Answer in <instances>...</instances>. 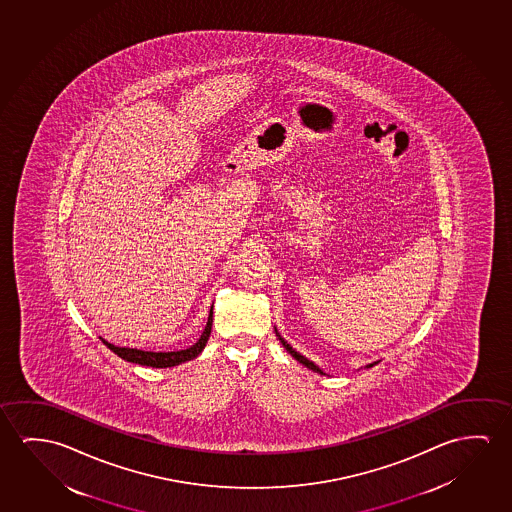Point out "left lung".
Wrapping results in <instances>:
<instances>
[{"label": "left lung", "mask_w": 512, "mask_h": 512, "mask_svg": "<svg viewBox=\"0 0 512 512\" xmlns=\"http://www.w3.org/2000/svg\"><path fill=\"white\" fill-rule=\"evenodd\" d=\"M275 333L276 337H278V340L282 342V346H284L285 349H287V353H291V356L292 358H294V360H298L299 363H303V365H305L307 369L314 370V372H319V374H324L323 370L319 369V367H317V365H315L314 362H310L308 358H305L303 354L298 353L296 349H292L291 344H287V340H284V337H282V335L278 333V330H276V328ZM378 363L379 362L369 363V365H367V369H370V367H374V365H378Z\"/></svg>", "instance_id": "1"}]
</instances>
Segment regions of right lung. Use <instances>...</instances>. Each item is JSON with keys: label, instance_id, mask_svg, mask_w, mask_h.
<instances>
[{"label": "right lung", "instance_id": "1", "mask_svg": "<svg viewBox=\"0 0 512 512\" xmlns=\"http://www.w3.org/2000/svg\"><path fill=\"white\" fill-rule=\"evenodd\" d=\"M211 328H213V307L209 310V317H207V324H205L204 331L200 335V339L189 346L188 349H181V351H168V353H154V351H142V349H134V347H120L111 344L108 340H103L104 346H108L113 353L120 356L126 362L138 363V365H147V367H154V369H166V367H175L181 363L189 362L193 358H197L198 354L204 351L205 344L211 335Z\"/></svg>", "mask_w": 512, "mask_h": 512}]
</instances>
